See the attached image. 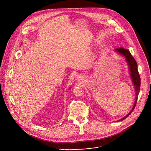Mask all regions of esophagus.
Masks as SVG:
<instances>
[{
  "label": "esophagus",
  "instance_id": "obj_1",
  "mask_svg": "<svg viewBox=\"0 0 151 151\" xmlns=\"http://www.w3.org/2000/svg\"><path fill=\"white\" fill-rule=\"evenodd\" d=\"M77 80H78V81H80V80H81V77L79 76V77H78L77 78Z\"/></svg>",
  "mask_w": 151,
  "mask_h": 151
}]
</instances>
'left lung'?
Masks as SVG:
<instances>
[{"label":"left lung","instance_id":"obj_1","mask_svg":"<svg viewBox=\"0 0 151 151\" xmlns=\"http://www.w3.org/2000/svg\"><path fill=\"white\" fill-rule=\"evenodd\" d=\"M115 51H117L118 52L120 53L121 54H122L123 56H124L126 58V60L127 61L128 64L129 65V69L131 73V77L132 78V80L133 81L134 85V87H135V94H136V99L135 101V103L134 105V106L132 109V110L130 111V112L127 115L125 116H124V118H122V119H121L119 121H123L124 119H125L127 116H128L132 112V111L134 109L136 104H137V102L138 100V96L139 94V90H140V86H141V78H140V76L138 70V65H137V63L135 61V60L134 59V58L133 57V56L131 55V54L130 53L129 51L125 49L124 48H117L115 49Z\"/></svg>","mask_w":151,"mask_h":151}]
</instances>
